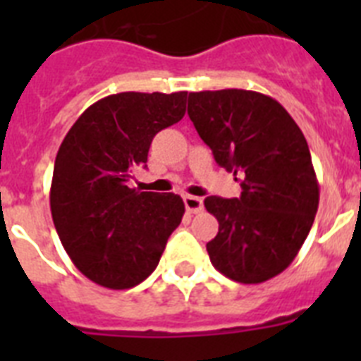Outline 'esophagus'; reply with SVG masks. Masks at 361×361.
<instances>
[{
  "instance_id": "esophagus-1",
  "label": "esophagus",
  "mask_w": 361,
  "mask_h": 361,
  "mask_svg": "<svg viewBox=\"0 0 361 361\" xmlns=\"http://www.w3.org/2000/svg\"><path fill=\"white\" fill-rule=\"evenodd\" d=\"M184 206L190 213H200L202 212V199L195 195H184Z\"/></svg>"
}]
</instances>
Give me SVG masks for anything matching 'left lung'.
I'll list each match as a JSON object with an SVG mask.
<instances>
[{"mask_svg":"<svg viewBox=\"0 0 361 361\" xmlns=\"http://www.w3.org/2000/svg\"><path fill=\"white\" fill-rule=\"evenodd\" d=\"M188 116L216 164L240 177L238 199L204 200L219 220L209 260L235 282H266L295 260L317 215L320 190L304 133L279 101L238 88L191 92Z\"/></svg>","mask_w":361,"mask_h":361,"instance_id":"obj_1","label":"left lung"}]
</instances>
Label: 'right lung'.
I'll return each instance as SVG.
<instances>
[{
    "instance_id": "add662e5",
    "label": "right lung",
    "mask_w": 361,
    "mask_h": 361,
    "mask_svg": "<svg viewBox=\"0 0 361 361\" xmlns=\"http://www.w3.org/2000/svg\"><path fill=\"white\" fill-rule=\"evenodd\" d=\"M186 95H108L82 111L59 146L54 226L75 267L103 288L130 289L148 279L183 220L180 197L139 191L128 180L146 166L153 137L183 119Z\"/></svg>"
}]
</instances>
